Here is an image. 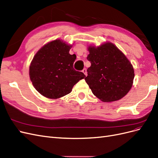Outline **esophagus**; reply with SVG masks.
Wrapping results in <instances>:
<instances>
[{
  "mask_svg": "<svg viewBox=\"0 0 158 158\" xmlns=\"http://www.w3.org/2000/svg\"><path fill=\"white\" fill-rule=\"evenodd\" d=\"M82 73H83L85 76H87V70H86V69H84L82 70Z\"/></svg>",
  "mask_w": 158,
  "mask_h": 158,
  "instance_id": "esophagus-1",
  "label": "esophagus"
}]
</instances>
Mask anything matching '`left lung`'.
<instances>
[{"label":"left lung","instance_id":"8db88e82","mask_svg":"<svg viewBox=\"0 0 158 158\" xmlns=\"http://www.w3.org/2000/svg\"><path fill=\"white\" fill-rule=\"evenodd\" d=\"M87 59L91 63L85 80L92 93L103 102L118 101L133 85L135 70L125 55L111 42L89 45Z\"/></svg>","mask_w":158,"mask_h":158}]
</instances>
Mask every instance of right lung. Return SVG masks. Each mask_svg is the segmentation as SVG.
<instances>
[{
  "label": "right lung",
  "instance_id": "obj_1",
  "mask_svg": "<svg viewBox=\"0 0 158 158\" xmlns=\"http://www.w3.org/2000/svg\"><path fill=\"white\" fill-rule=\"evenodd\" d=\"M73 45L56 39L44 45L33 56L30 78L33 87L43 96L59 99L70 94L74 85L85 78L83 73L73 68L76 56L69 53Z\"/></svg>",
  "mask_w": 158,
  "mask_h": 158
}]
</instances>
